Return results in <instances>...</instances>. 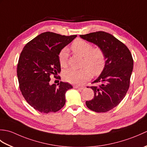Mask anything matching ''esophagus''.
Listing matches in <instances>:
<instances>
[{"mask_svg": "<svg viewBox=\"0 0 147 147\" xmlns=\"http://www.w3.org/2000/svg\"><path fill=\"white\" fill-rule=\"evenodd\" d=\"M74 88H76V89H78V90H83L84 88V87L83 86H74Z\"/></svg>", "mask_w": 147, "mask_h": 147, "instance_id": "34e87169", "label": "esophagus"}]
</instances>
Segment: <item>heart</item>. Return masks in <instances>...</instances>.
<instances>
[{
    "label": "heart",
    "mask_w": 147,
    "mask_h": 147,
    "mask_svg": "<svg viewBox=\"0 0 147 147\" xmlns=\"http://www.w3.org/2000/svg\"><path fill=\"white\" fill-rule=\"evenodd\" d=\"M71 50L74 54L83 57L82 66L80 69H69L64 71L65 81L74 85H83L90 79L92 73L96 76L100 74L105 66L106 56L104 51L100 47H93L91 43L85 40L78 38L71 44ZM67 51L62 49L59 54V62L62 67L67 65Z\"/></svg>",
    "instance_id": "1"
}]
</instances>
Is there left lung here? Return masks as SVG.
Returning <instances> with one entry per match:
<instances>
[{"label": "left lung", "instance_id": "1", "mask_svg": "<svg viewBox=\"0 0 147 147\" xmlns=\"http://www.w3.org/2000/svg\"><path fill=\"white\" fill-rule=\"evenodd\" d=\"M80 37L101 48L106 56L104 70L92 82L96 85L90 86L94 96L86 105L96 112L111 111L123 100L129 89L133 68L132 55L123 42L108 33L100 31Z\"/></svg>", "mask_w": 147, "mask_h": 147}]
</instances>
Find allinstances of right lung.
I'll list each match as a JSON object with an SVG mask.
<instances>
[{
    "label": "right lung",
    "instance_id": "obj_1",
    "mask_svg": "<svg viewBox=\"0 0 147 147\" xmlns=\"http://www.w3.org/2000/svg\"><path fill=\"white\" fill-rule=\"evenodd\" d=\"M76 36L47 32L24 47L17 66L19 86L24 99L35 110L47 114L64 107L65 92L73 86L61 82L57 86L51 85V76L61 79L57 76L61 71L59 54Z\"/></svg>",
    "mask_w": 147,
    "mask_h": 147
}]
</instances>
